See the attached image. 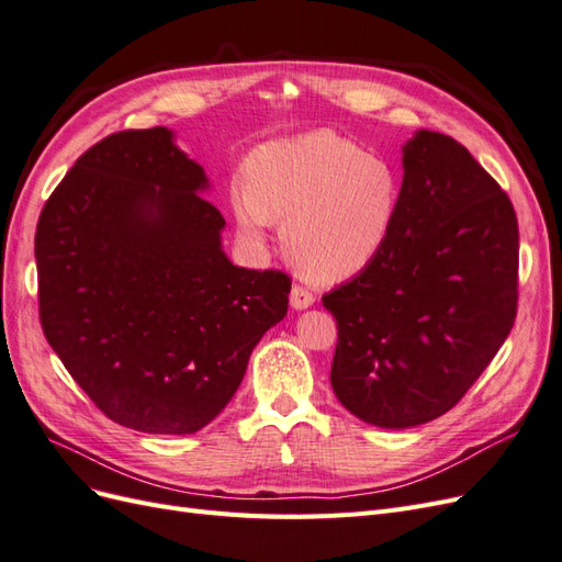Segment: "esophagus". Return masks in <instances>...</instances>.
<instances>
[{"label":"esophagus","instance_id":"34e87169","mask_svg":"<svg viewBox=\"0 0 562 562\" xmlns=\"http://www.w3.org/2000/svg\"><path fill=\"white\" fill-rule=\"evenodd\" d=\"M314 302H316V297L307 291V288L293 285V291H291V307H293V310H297V312L310 310Z\"/></svg>","mask_w":562,"mask_h":562}]
</instances>
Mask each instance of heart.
Masks as SVG:
<instances>
[{"label": "heart", "instance_id": "1", "mask_svg": "<svg viewBox=\"0 0 562 562\" xmlns=\"http://www.w3.org/2000/svg\"><path fill=\"white\" fill-rule=\"evenodd\" d=\"M229 203L250 246H262L285 217L283 244L304 274L345 281L386 246L401 182L389 161L321 128L255 149L248 180L232 182Z\"/></svg>", "mask_w": 562, "mask_h": 562}]
</instances>
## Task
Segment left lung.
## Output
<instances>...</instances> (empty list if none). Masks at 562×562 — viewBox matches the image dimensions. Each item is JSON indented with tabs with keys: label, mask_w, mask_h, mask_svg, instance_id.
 <instances>
[{
	"label": "left lung",
	"mask_w": 562,
	"mask_h": 562,
	"mask_svg": "<svg viewBox=\"0 0 562 562\" xmlns=\"http://www.w3.org/2000/svg\"><path fill=\"white\" fill-rule=\"evenodd\" d=\"M401 164L386 246L323 295L337 321L335 396L382 429L448 413L495 359L518 302V220L502 187L436 131H415Z\"/></svg>",
	"instance_id": "obj_1"
}]
</instances>
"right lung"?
I'll return each instance as SVG.
<instances>
[{"mask_svg": "<svg viewBox=\"0 0 562 562\" xmlns=\"http://www.w3.org/2000/svg\"><path fill=\"white\" fill-rule=\"evenodd\" d=\"M209 190L171 128L122 131L83 151L40 215L44 335L122 427H206L288 312L291 279L227 258Z\"/></svg>", "mask_w": 562, "mask_h": 562, "instance_id": "add662e5", "label": "right lung"}]
</instances>
